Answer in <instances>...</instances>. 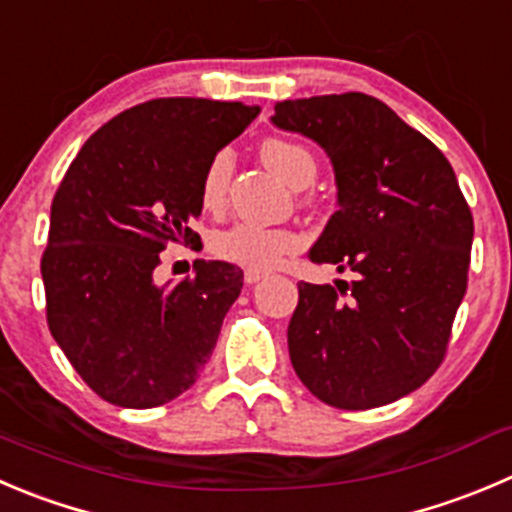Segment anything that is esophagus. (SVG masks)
<instances>
[{
  "mask_svg": "<svg viewBox=\"0 0 512 512\" xmlns=\"http://www.w3.org/2000/svg\"><path fill=\"white\" fill-rule=\"evenodd\" d=\"M262 277H265V272H260V270H245V282H247V285H257V282H260Z\"/></svg>",
  "mask_w": 512,
  "mask_h": 512,
  "instance_id": "esophagus-1",
  "label": "esophagus"
}]
</instances>
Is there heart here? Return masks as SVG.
<instances>
[{
  "label": "heart",
  "instance_id": "obj_1",
  "mask_svg": "<svg viewBox=\"0 0 512 512\" xmlns=\"http://www.w3.org/2000/svg\"><path fill=\"white\" fill-rule=\"evenodd\" d=\"M260 157L270 170H275L287 185L302 187L312 185L317 175V162L307 147L292 140L267 137L260 145ZM232 157L227 150L215 152L205 165L200 177V202L207 210H220L225 205L227 185H230ZM305 245V237L290 227H267L257 222H235L230 227L212 232L210 252L217 260L247 267V270H270L290 252H297Z\"/></svg>",
  "mask_w": 512,
  "mask_h": 512
}]
</instances>
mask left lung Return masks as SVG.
Returning <instances> with one entry per match:
<instances>
[{
	"mask_svg": "<svg viewBox=\"0 0 512 512\" xmlns=\"http://www.w3.org/2000/svg\"><path fill=\"white\" fill-rule=\"evenodd\" d=\"M272 122L330 155L337 205L312 262L352 282H300L287 327L297 377L322 403L370 410L433 377L468 290L473 215L443 152L362 92L285 99Z\"/></svg>",
	"mask_w": 512,
	"mask_h": 512,
	"instance_id": "8db88e82",
	"label": "left lung"
}]
</instances>
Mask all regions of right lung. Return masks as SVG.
I'll return each instance as SVG.
<instances>
[{"instance_id": "add662e5", "label": "right lung", "mask_w": 512, "mask_h": 512, "mask_svg": "<svg viewBox=\"0 0 512 512\" xmlns=\"http://www.w3.org/2000/svg\"><path fill=\"white\" fill-rule=\"evenodd\" d=\"M260 114L242 102L160 97L124 109L82 145L52 200L42 252L47 325L89 388L157 408L195 385L242 290V270L197 260L157 285L170 242L200 240V177Z\"/></svg>"}]
</instances>
